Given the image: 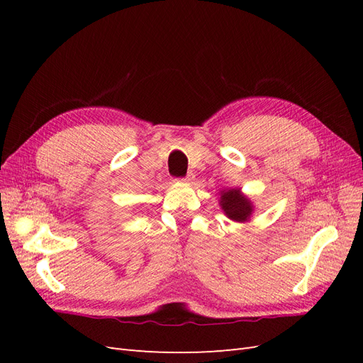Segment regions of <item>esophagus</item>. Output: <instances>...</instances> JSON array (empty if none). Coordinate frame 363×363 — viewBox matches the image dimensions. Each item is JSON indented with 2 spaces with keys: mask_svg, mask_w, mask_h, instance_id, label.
Returning a JSON list of instances; mask_svg holds the SVG:
<instances>
[{
  "mask_svg": "<svg viewBox=\"0 0 363 363\" xmlns=\"http://www.w3.org/2000/svg\"><path fill=\"white\" fill-rule=\"evenodd\" d=\"M182 180H184V182H192V180H194V172H188V174H186V177H183Z\"/></svg>",
  "mask_w": 363,
  "mask_h": 363,
  "instance_id": "34e87169",
  "label": "esophagus"
}]
</instances>
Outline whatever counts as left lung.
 I'll use <instances>...</instances> for the list:
<instances>
[{"label": "left lung", "mask_w": 363, "mask_h": 363, "mask_svg": "<svg viewBox=\"0 0 363 363\" xmlns=\"http://www.w3.org/2000/svg\"><path fill=\"white\" fill-rule=\"evenodd\" d=\"M221 207L225 215L233 221H247L252 212L250 200L239 194V189H228L221 194Z\"/></svg>", "instance_id": "left-lung-1"}]
</instances>
